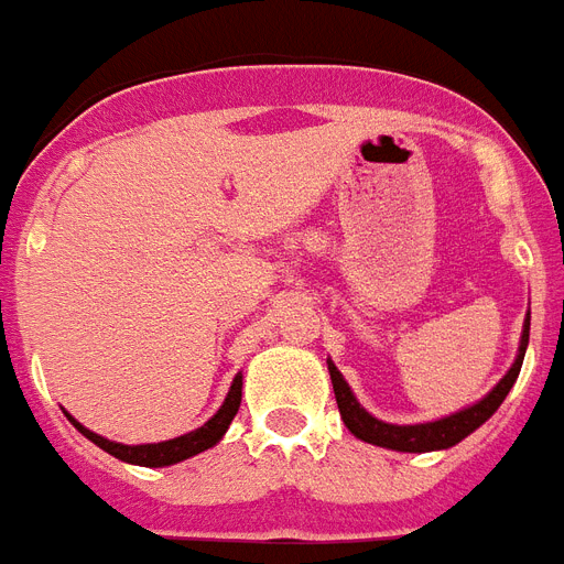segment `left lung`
I'll return each mask as SVG.
<instances>
[{
  "mask_svg": "<svg viewBox=\"0 0 564 564\" xmlns=\"http://www.w3.org/2000/svg\"><path fill=\"white\" fill-rule=\"evenodd\" d=\"M528 333H531V318L524 321L522 344H519V355H516L513 367H510L508 376L501 378L494 390L487 392L479 404L467 406V410H462V413L447 415V419L430 421V424H406V427H399V424H387V421L372 419V415L367 413L358 401H355L347 381L340 378V372L335 370V364L329 361V378H333V390H335V401H338L340 419H344V424H347L349 433H352L355 438L378 444V447H390V451L430 453V451L453 447V444L462 442L465 435H470L473 430L481 427V424H485L496 410H499V404L510 392L513 381L519 378V370H522L524 349H528Z\"/></svg>",
  "mask_w": 564,
  "mask_h": 564,
  "instance_id": "1",
  "label": "left lung"
}]
</instances>
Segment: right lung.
I'll list each match as a JSON object with an SVG mask.
<instances>
[{"instance_id":"right-lung-1","label":"right lung","mask_w":564,"mask_h":564,"mask_svg":"<svg viewBox=\"0 0 564 564\" xmlns=\"http://www.w3.org/2000/svg\"><path fill=\"white\" fill-rule=\"evenodd\" d=\"M240 387H243V378H235V384H231L229 395H226L224 406L217 410L215 415H212L203 427H197L194 433H186L180 435V438H172V442H160V444H117V442H108V438H102V435L91 433V430H85L79 421L70 419V424L79 430V433L85 435V438H91L97 447H102L106 453H111L113 458H122V462H129V465H143V467H165V465H177V462H183V458L188 456H197V453L209 451V447H215L220 438H224V433L229 430L231 419H235V413H238L240 406Z\"/></svg>"}]
</instances>
